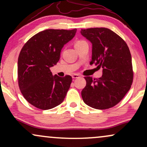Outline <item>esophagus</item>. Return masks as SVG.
<instances>
[{
  "label": "esophagus",
  "mask_w": 147,
  "mask_h": 147,
  "mask_svg": "<svg viewBox=\"0 0 147 147\" xmlns=\"http://www.w3.org/2000/svg\"><path fill=\"white\" fill-rule=\"evenodd\" d=\"M79 77H80V75H77V74H75V75H72V78H73V79H77V78H79Z\"/></svg>",
  "instance_id": "34e87169"
}]
</instances>
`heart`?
Listing matches in <instances>:
<instances>
[{"mask_svg":"<svg viewBox=\"0 0 147 147\" xmlns=\"http://www.w3.org/2000/svg\"><path fill=\"white\" fill-rule=\"evenodd\" d=\"M86 43V41H82V40H79V41H77L75 42V47L77 46V45L83 44V43Z\"/></svg>","mask_w":147,"mask_h":147,"instance_id":"b5f03b06","label":"heart"}]
</instances>
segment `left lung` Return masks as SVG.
Instances as JSON below:
<instances>
[{
    "label": "left lung",
    "instance_id": "8db88e82",
    "mask_svg": "<svg viewBox=\"0 0 147 147\" xmlns=\"http://www.w3.org/2000/svg\"><path fill=\"white\" fill-rule=\"evenodd\" d=\"M81 34L92 43L90 64L102 68L98 79L85 77L82 91L84 103L95 109H110L120 102L131 88L133 79L132 59L126 42L105 28L82 30Z\"/></svg>",
    "mask_w": 147,
    "mask_h": 147
}]
</instances>
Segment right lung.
Segmentation results:
<instances>
[{
  "label": "right lung",
  "instance_id": "right-lung-1",
  "mask_svg": "<svg viewBox=\"0 0 147 147\" xmlns=\"http://www.w3.org/2000/svg\"><path fill=\"white\" fill-rule=\"evenodd\" d=\"M77 29L45 30L37 33L21 49L18 59V86L30 104L42 110L53 109L63 102L72 77L52 75L64 45L73 38Z\"/></svg>",
  "mask_w": 147,
  "mask_h": 147
}]
</instances>
